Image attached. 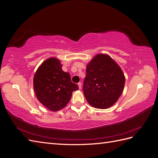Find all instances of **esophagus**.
<instances>
[{
    "instance_id": "1",
    "label": "esophagus",
    "mask_w": 158,
    "mask_h": 158,
    "mask_svg": "<svg viewBox=\"0 0 158 158\" xmlns=\"http://www.w3.org/2000/svg\"><path fill=\"white\" fill-rule=\"evenodd\" d=\"M78 87H79V89H80L81 88H82V84H81V82L78 83Z\"/></svg>"
}]
</instances>
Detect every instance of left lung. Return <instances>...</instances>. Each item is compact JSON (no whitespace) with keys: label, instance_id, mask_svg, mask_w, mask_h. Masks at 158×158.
I'll return each instance as SVG.
<instances>
[{"label":"left lung","instance_id":"left-lung-1","mask_svg":"<svg viewBox=\"0 0 158 158\" xmlns=\"http://www.w3.org/2000/svg\"><path fill=\"white\" fill-rule=\"evenodd\" d=\"M125 83V76L119 66L109 56L99 54L87 66L83 92L91 106L106 109L117 102Z\"/></svg>","mask_w":158,"mask_h":158}]
</instances>
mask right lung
Returning <instances> with one entry per match:
<instances>
[{
	"mask_svg": "<svg viewBox=\"0 0 158 158\" xmlns=\"http://www.w3.org/2000/svg\"><path fill=\"white\" fill-rule=\"evenodd\" d=\"M33 88L38 100L51 111H59L70 102L72 93L78 89L70 74L62 70L59 60L50 58L41 64L33 78Z\"/></svg>",
	"mask_w": 158,
	"mask_h": 158,
	"instance_id": "obj_1",
	"label": "right lung"
}]
</instances>
